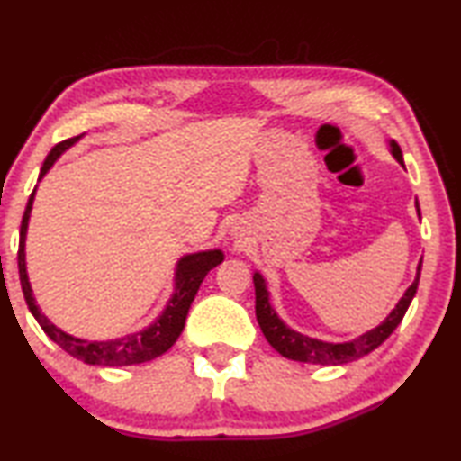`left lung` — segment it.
I'll use <instances>...</instances> for the list:
<instances>
[{
    "label": "left lung",
    "instance_id": "obj_1",
    "mask_svg": "<svg viewBox=\"0 0 461 461\" xmlns=\"http://www.w3.org/2000/svg\"><path fill=\"white\" fill-rule=\"evenodd\" d=\"M390 149H393L394 159L405 167L402 163V153L401 147L396 142H390ZM418 205V203H415ZM420 213V205H418ZM420 273H421V260L418 264V275H415V281L409 285L405 295L399 300V304L393 312L388 314L386 321L382 325H377L375 330L363 333L361 338L352 339V342L344 344H331V342H321V339L302 336V333L289 330V327L283 323V321L276 317L268 302V289L267 283H264L262 275H254V287H256V319L258 325L264 333V338L268 339V344L283 355L285 358H292V361L300 363H312V365H346L357 361L365 355H369L371 350H375L384 339H386L390 333L396 330V325L401 323L402 317H405L409 304H411L415 292H418L420 283Z\"/></svg>",
    "mask_w": 461,
    "mask_h": 461
}]
</instances>
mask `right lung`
<instances>
[{
	"label": "right lung",
	"instance_id": "add662e5",
	"mask_svg": "<svg viewBox=\"0 0 461 461\" xmlns=\"http://www.w3.org/2000/svg\"><path fill=\"white\" fill-rule=\"evenodd\" d=\"M81 136L68 138L56 144L50 150V155L43 161L40 180L48 174V169L54 166V161L65 153L68 147H73ZM35 191L31 193L29 203L24 207V216L21 222V241H18V275H21V287L27 300V306L37 323L41 325V330L48 333V338L60 346L62 350L68 355L79 358L87 365H104V367H123V365H138L147 363L150 358L163 355L172 348L176 339L185 330V321L191 308L194 295L199 292L201 281L205 279V275L210 273L213 267H218L224 260V254L220 249L210 251H199V254H188L178 262L176 268V289L172 300L167 302L166 311L161 312V317L155 321L153 325H149L147 330L130 333V336L117 338V339H106V342H87V339L73 338L65 333L59 327L52 325L48 317H43L40 306L35 304L33 292H31L29 276H27V264H24V239H27V226L31 216V205H33Z\"/></svg>",
	"mask_w": 461,
	"mask_h": 461
}]
</instances>
